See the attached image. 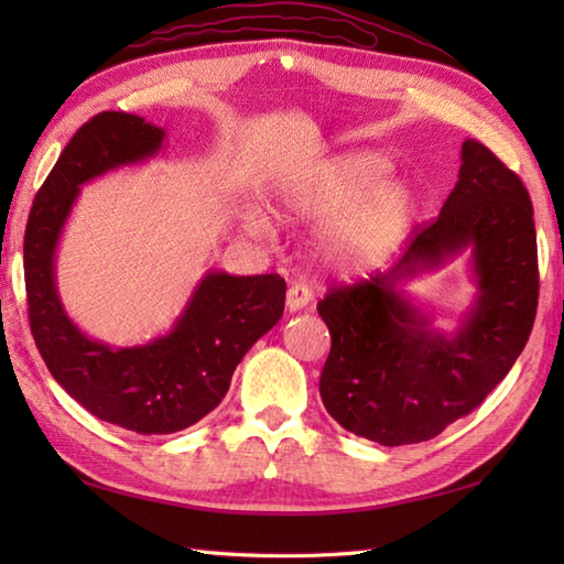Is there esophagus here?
Masks as SVG:
<instances>
[{
  "label": "esophagus",
  "instance_id": "1",
  "mask_svg": "<svg viewBox=\"0 0 564 564\" xmlns=\"http://www.w3.org/2000/svg\"><path fill=\"white\" fill-rule=\"evenodd\" d=\"M310 303H313V291H310L305 283H293L289 293H285V307H289L291 313H297V310L307 307Z\"/></svg>",
  "mask_w": 564,
  "mask_h": 564
}]
</instances>
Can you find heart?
I'll use <instances>...</instances> for the list:
<instances>
[{
    "instance_id": "1",
    "label": "heart",
    "mask_w": 564,
    "mask_h": 564,
    "mask_svg": "<svg viewBox=\"0 0 564 564\" xmlns=\"http://www.w3.org/2000/svg\"><path fill=\"white\" fill-rule=\"evenodd\" d=\"M390 164L376 152H341L275 184L271 213L281 223H319L315 257L337 273H366L410 235L419 196L406 182H388ZM249 235L267 237L271 220L245 215Z\"/></svg>"
}]
</instances>
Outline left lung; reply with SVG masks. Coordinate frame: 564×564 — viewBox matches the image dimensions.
I'll use <instances>...</instances> for the list:
<instances>
[{
	"label": "left lung",
	"instance_id": "left-lung-1",
	"mask_svg": "<svg viewBox=\"0 0 564 564\" xmlns=\"http://www.w3.org/2000/svg\"><path fill=\"white\" fill-rule=\"evenodd\" d=\"M471 254L476 297L453 333L433 327L406 280ZM538 307L529 191L482 142L460 148L458 184L390 271L332 291L317 313L332 334L319 394L332 419L380 446L438 436L517 364Z\"/></svg>",
	"mask_w": 564,
	"mask_h": 564
}]
</instances>
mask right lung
<instances>
[{
    "mask_svg": "<svg viewBox=\"0 0 564 564\" xmlns=\"http://www.w3.org/2000/svg\"><path fill=\"white\" fill-rule=\"evenodd\" d=\"M166 130L142 116L104 111L84 123L47 174L23 237L29 319L57 386L84 410L135 434H174L210 414L237 364L283 315L281 275L206 271L172 329L111 346L84 334L59 301L57 245L84 184L158 158Z\"/></svg>",
    "mask_w": 564,
    "mask_h": 564,
    "instance_id": "add662e5",
    "label": "right lung"
}]
</instances>
